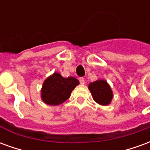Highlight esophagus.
Instances as JSON below:
<instances>
[{
    "label": "esophagus",
    "instance_id": "34e87169",
    "mask_svg": "<svg viewBox=\"0 0 150 150\" xmlns=\"http://www.w3.org/2000/svg\"><path fill=\"white\" fill-rule=\"evenodd\" d=\"M79 82H80V83H81V84H84L85 83V80L83 77H80V78L79 79Z\"/></svg>",
    "mask_w": 150,
    "mask_h": 150
}]
</instances>
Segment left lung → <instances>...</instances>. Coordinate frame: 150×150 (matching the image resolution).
I'll list each match as a JSON object with an SVG mask.
<instances>
[{
    "label": "left lung",
    "mask_w": 150,
    "mask_h": 150,
    "mask_svg": "<svg viewBox=\"0 0 150 150\" xmlns=\"http://www.w3.org/2000/svg\"><path fill=\"white\" fill-rule=\"evenodd\" d=\"M88 88L96 103L101 105L110 104L112 99V91L107 82L101 79L95 81L89 84Z\"/></svg>",
    "instance_id": "8db88e82"
}]
</instances>
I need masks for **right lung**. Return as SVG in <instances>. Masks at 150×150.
<instances>
[{
  "mask_svg": "<svg viewBox=\"0 0 150 150\" xmlns=\"http://www.w3.org/2000/svg\"><path fill=\"white\" fill-rule=\"evenodd\" d=\"M79 83L74 77L63 78L59 73H54L46 79L42 88V99L50 105H59L65 102L72 90Z\"/></svg>",
  "mask_w": 150,
  "mask_h": 150,
  "instance_id": "obj_1",
  "label": "right lung"
}]
</instances>
